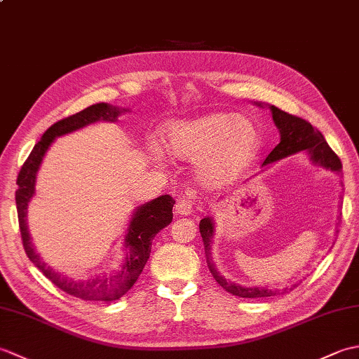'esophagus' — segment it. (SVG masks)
Listing matches in <instances>:
<instances>
[{"label": "esophagus", "mask_w": 359, "mask_h": 359, "mask_svg": "<svg viewBox=\"0 0 359 359\" xmlns=\"http://www.w3.org/2000/svg\"><path fill=\"white\" fill-rule=\"evenodd\" d=\"M174 210H175V212H177V215H180V216L191 215V211H193V202L188 201V199H180V201H177V203H175Z\"/></svg>", "instance_id": "obj_1"}]
</instances>
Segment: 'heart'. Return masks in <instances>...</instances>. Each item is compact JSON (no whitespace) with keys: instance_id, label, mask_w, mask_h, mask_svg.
Wrapping results in <instances>:
<instances>
[{"instance_id":"obj_1","label":"heart","mask_w":359,"mask_h":359,"mask_svg":"<svg viewBox=\"0 0 359 359\" xmlns=\"http://www.w3.org/2000/svg\"><path fill=\"white\" fill-rule=\"evenodd\" d=\"M163 142L172 156L197 160V171L207 185L238 177L261 149V134L253 121L225 112L171 121L163 129ZM151 154L157 162L163 160L156 144Z\"/></svg>"}]
</instances>
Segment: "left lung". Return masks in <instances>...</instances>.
Segmentation results:
<instances>
[{
    "label": "left lung",
    "instance_id": "1",
    "mask_svg": "<svg viewBox=\"0 0 359 359\" xmlns=\"http://www.w3.org/2000/svg\"><path fill=\"white\" fill-rule=\"evenodd\" d=\"M256 104L262 106L261 103H256ZM270 111H271L274 125H276L279 129L280 142L274 147V149L270 152V154L266 156V158L264 160V166L276 162V160L296 154V152L299 151H306L310 156V160L315 165H319L325 168V170L337 171V172L342 170L339 157L332 151L329 143L325 142L324 135L319 133L316 128L311 126L307 120L292 116V114L282 111L276 108V106H270ZM338 220H341V217ZM199 230L203 241L205 259H207L208 269L217 284L222 288H225L228 293L239 297H269V296H276L279 293L288 292V288L271 290L265 287H242L239 284H234V282L225 279L222 274L216 270V266L212 264V259H211V243H212V236H215V220H212V217H203L199 224Z\"/></svg>",
    "mask_w": 359,
    "mask_h": 359
}]
</instances>
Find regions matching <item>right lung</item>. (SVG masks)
<instances>
[{"label":"right lung","instance_id":"add662e5","mask_svg":"<svg viewBox=\"0 0 359 359\" xmlns=\"http://www.w3.org/2000/svg\"><path fill=\"white\" fill-rule=\"evenodd\" d=\"M123 111L126 109H120L117 106H112L108 103H97L77 114H74L71 117H66L57 121V123H53L48 131L43 134L41 140L34 147L25 165L21 166V171L17 179L18 189L17 193H15V201H17L22 247H25L27 257L35 264L36 269L50 282H53L60 290H63L65 293L80 297V299L85 301H116L135 284V280L139 279L140 273L144 269V264H147L149 259L152 239L156 238V234L160 230H163L165 226L171 224L172 207L175 201L171 196L165 194L157 197L154 201L137 207L131 217V222H129L128 233L125 236L126 257L123 265L111 274H100V276L90 278L86 280H75L71 278H66L41 261L40 255L36 253L32 242H30V236L27 231V207L30 199H32L35 194V182L38 170H40L44 154L48 152L52 142L60 135L77 131V129L85 128L90 123H95V121H117V117Z\"/></svg>","mask_w":359,"mask_h":359}]
</instances>
